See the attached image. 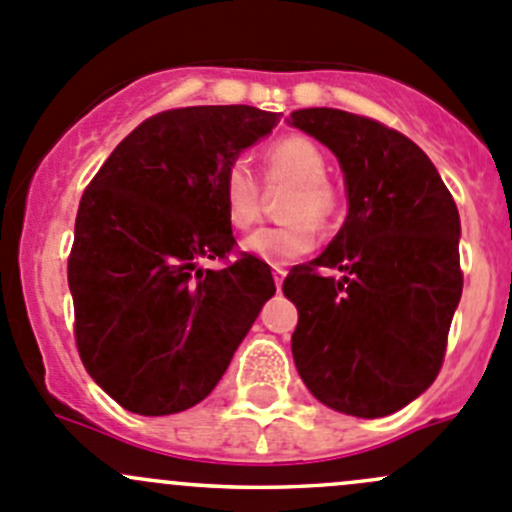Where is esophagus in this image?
I'll return each instance as SVG.
<instances>
[{"instance_id": "obj_1", "label": "esophagus", "mask_w": 512, "mask_h": 512, "mask_svg": "<svg viewBox=\"0 0 512 512\" xmlns=\"http://www.w3.org/2000/svg\"><path fill=\"white\" fill-rule=\"evenodd\" d=\"M283 278H286V268L273 266V281H276V288L283 286Z\"/></svg>"}]
</instances>
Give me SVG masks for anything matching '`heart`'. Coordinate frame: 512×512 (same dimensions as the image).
Masks as SVG:
<instances>
[{
    "label": "heart",
    "mask_w": 512,
    "mask_h": 512,
    "mask_svg": "<svg viewBox=\"0 0 512 512\" xmlns=\"http://www.w3.org/2000/svg\"><path fill=\"white\" fill-rule=\"evenodd\" d=\"M268 184H291L283 201L281 226H263L244 241V249L261 261L283 266L308 254L318 241V224L328 226L343 209V194L326 176V156L306 136H283L263 154ZM226 219L249 229L261 219V184L244 159L234 161L221 181Z\"/></svg>",
    "instance_id": "heart-1"
}]
</instances>
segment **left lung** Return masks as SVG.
I'll return each mask as SVG.
<instances>
[{"label":"left lung","mask_w":512,"mask_h":512,"mask_svg":"<svg viewBox=\"0 0 512 512\" xmlns=\"http://www.w3.org/2000/svg\"><path fill=\"white\" fill-rule=\"evenodd\" d=\"M291 124L338 156L348 189L336 239L283 281L298 308L293 361L323 406L391 416L443 366L463 293L458 206L421 146L381 121L323 106L293 111Z\"/></svg>","instance_id":"1"}]
</instances>
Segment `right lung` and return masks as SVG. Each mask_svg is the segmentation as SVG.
Returning <instances> with one entry per match:
<instances>
[{
    "instance_id": "add662e5",
    "label": "right lung",
    "mask_w": 512,
    "mask_h": 512,
    "mask_svg": "<svg viewBox=\"0 0 512 512\" xmlns=\"http://www.w3.org/2000/svg\"><path fill=\"white\" fill-rule=\"evenodd\" d=\"M276 124L244 104L159 111L84 189L67 266L74 341L126 411L169 416L204 401L276 293L271 266L236 251L221 199L226 169ZM209 257L225 268L201 269Z\"/></svg>"
}]
</instances>
